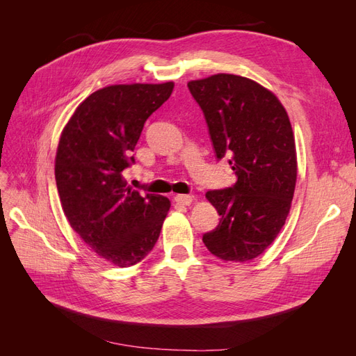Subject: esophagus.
Wrapping results in <instances>:
<instances>
[{
	"instance_id": "34e87169",
	"label": "esophagus",
	"mask_w": 356,
	"mask_h": 356,
	"mask_svg": "<svg viewBox=\"0 0 356 356\" xmlns=\"http://www.w3.org/2000/svg\"><path fill=\"white\" fill-rule=\"evenodd\" d=\"M175 202L178 204H184V207H187V204H190L193 202V196H190V195H177Z\"/></svg>"
}]
</instances>
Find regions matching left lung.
<instances>
[{
	"mask_svg": "<svg viewBox=\"0 0 356 356\" xmlns=\"http://www.w3.org/2000/svg\"><path fill=\"white\" fill-rule=\"evenodd\" d=\"M207 120L217 160L227 159L233 187L209 190L220 215L203 243L225 261H250L284 227L294 196L297 156L293 127L276 96L250 79L215 74L188 81Z\"/></svg>",
	"mask_w": 356,
	"mask_h": 356,
	"instance_id": "obj_1",
	"label": "left lung"
}]
</instances>
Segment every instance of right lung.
<instances>
[{
    "mask_svg": "<svg viewBox=\"0 0 356 356\" xmlns=\"http://www.w3.org/2000/svg\"><path fill=\"white\" fill-rule=\"evenodd\" d=\"M174 90V83L115 84L93 92L63 127L55 178L71 227L104 260L139 263L153 250L170 208L168 197L126 186L122 172L135 163L147 118Z\"/></svg>",
    "mask_w": 356,
    "mask_h": 356,
    "instance_id": "obj_1",
    "label": "right lung"
}]
</instances>
